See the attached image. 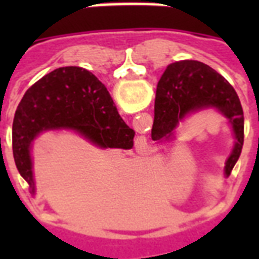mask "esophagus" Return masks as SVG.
<instances>
[{"label": "esophagus", "mask_w": 259, "mask_h": 259, "mask_svg": "<svg viewBox=\"0 0 259 259\" xmlns=\"http://www.w3.org/2000/svg\"><path fill=\"white\" fill-rule=\"evenodd\" d=\"M140 152H146V148H143V150H141Z\"/></svg>", "instance_id": "esophagus-1"}]
</instances>
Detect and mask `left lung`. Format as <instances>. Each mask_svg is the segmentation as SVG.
<instances>
[{"label": "left lung", "mask_w": 259, "mask_h": 259, "mask_svg": "<svg viewBox=\"0 0 259 259\" xmlns=\"http://www.w3.org/2000/svg\"><path fill=\"white\" fill-rule=\"evenodd\" d=\"M204 109L221 113L233 132V148L223 166V172L229 176L244 143V115L232 84L208 65L186 59L165 69L157 85L152 140L172 141L178 126L191 113Z\"/></svg>", "instance_id": "left-lung-1"}]
</instances>
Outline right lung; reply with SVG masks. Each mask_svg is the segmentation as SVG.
<instances>
[{
	"mask_svg": "<svg viewBox=\"0 0 259 259\" xmlns=\"http://www.w3.org/2000/svg\"><path fill=\"white\" fill-rule=\"evenodd\" d=\"M51 130H72L100 148L129 150L135 137L107 87L90 70L79 66L55 69L26 91L12 126L15 163L33 195V143Z\"/></svg>",
	"mask_w": 259,
	"mask_h": 259,
	"instance_id": "right-lung-1",
	"label": "right lung"
}]
</instances>
